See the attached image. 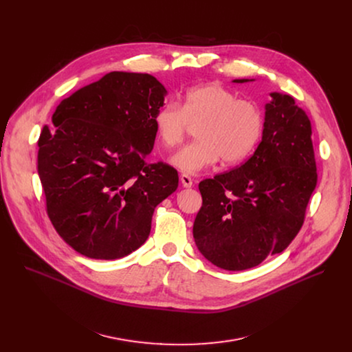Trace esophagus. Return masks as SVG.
I'll use <instances>...</instances> for the list:
<instances>
[{
  "label": "esophagus",
  "mask_w": 352,
  "mask_h": 352,
  "mask_svg": "<svg viewBox=\"0 0 352 352\" xmlns=\"http://www.w3.org/2000/svg\"><path fill=\"white\" fill-rule=\"evenodd\" d=\"M181 182H182V185H184L185 188H190V186L193 185V179H192V177L188 175V174H181Z\"/></svg>",
  "instance_id": "34e87169"
}]
</instances>
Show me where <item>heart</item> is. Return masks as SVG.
Masks as SVG:
<instances>
[{
    "instance_id": "obj_1",
    "label": "heart",
    "mask_w": 352,
    "mask_h": 352,
    "mask_svg": "<svg viewBox=\"0 0 352 352\" xmlns=\"http://www.w3.org/2000/svg\"><path fill=\"white\" fill-rule=\"evenodd\" d=\"M159 140L166 147L182 143L190 125H196L195 142L173 157L184 173L195 174L217 160L236 164L248 159L259 144L265 129V114L252 100L238 98L230 89L209 83L188 90L181 109L167 103L153 118Z\"/></svg>"
}]
</instances>
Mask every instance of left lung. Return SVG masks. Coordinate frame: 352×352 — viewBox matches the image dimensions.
<instances>
[{
	"instance_id": "obj_1",
	"label": "left lung",
	"mask_w": 352,
	"mask_h": 352,
	"mask_svg": "<svg viewBox=\"0 0 352 352\" xmlns=\"http://www.w3.org/2000/svg\"><path fill=\"white\" fill-rule=\"evenodd\" d=\"M270 96L255 153L199 182L202 208L193 223L195 243L224 270H246L283 252L302 227L316 188L311 121L291 96Z\"/></svg>"
}]
</instances>
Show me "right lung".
I'll return each instance as SVG.
<instances>
[{"mask_svg":"<svg viewBox=\"0 0 352 352\" xmlns=\"http://www.w3.org/2000/svg\"><path fill=\"white\" fill-rule=\"evenodd\" d=\"M166 87L110 72L64 98L38 138L37 171L50 221L76 252L120 259L144 243L156 206L178 186L174 167L147 163Z\"/></svg>","mask_w":352,"mask_h":352,"instance_id":"add662e5","label":"right lung"}]
</instances>
